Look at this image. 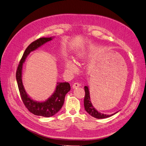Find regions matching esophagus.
Masks as SVG:
<instances>
[{"instance_id": "obj_1", "label": "esophagus", "mask_w": 146, "mask_h": 146, "mask_svg": "<svg viewBox=\"0 0 146 146\" xmlns=\"http://www.w3.org/2000/svg\"><path fill=\"white\" fill-rule=\"evenodd\" d=\"M80 86H81V84H80L79 82H75L73 84L72 87H73V88H76L79 87Z\"/></svg>"}]
</instances>
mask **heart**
I'll list each match as a JSON object with an SVG mask.
<instances>
[{
    "mask_svg": "<svg viewBox=\"0 0 146 146\" xmlns=\"http://www.w3.org/2000/svg\"><path fill=\"white\" fill-rule=\"evenodd\" d=\"M65 68H66V70L68 72H73L76 69V65H75L74 63L73 62V61L70 60H67V62H65Z\"/></svg>",
    "mask_w": 146,
    "mask_h": 146,
    "instance_id": "obj_1",
    "label": "heart"
}]
</instances>
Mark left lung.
<instances>
[{"label": "left lung", "mask_w": 146, "mask_h": 146, "mask_svg": "<svg viewBox=\"0 0 146 146\" xmlns=\"http://www.w3.org/2000/svg\"><path fill=\"white\" fill-rule=\"evenodd\" d=\"M84 90H85L86 93H85V97H84V107H85V110L89 115H90L93 117H96V118H98V119H103V118H106V117H109L118 112L117 111L113 114L109 115L106 114H103L100 112L98 111L92 106V104L90 101V92H89L88 87L87 86L84 87Z\"/></svg>", "instance_id": "obj_1"}]
</instances>
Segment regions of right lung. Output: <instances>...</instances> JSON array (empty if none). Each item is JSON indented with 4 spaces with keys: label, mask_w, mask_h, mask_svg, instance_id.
I'll use <instances>...</instances> for the list:
<instances>
[{
    "label": "right lung",
    "mask_w": 146,
    "mask_h": 146,
    "mask_svg": "<svg viewBox=\"0 0 146 146\" xmlns=\"http://www.w3.org/2000/svg\"><path fill=\"white\" fill-rule=\"evenodd\" d=\"M51 40V37H41L33 42L26 48L24 53L18 65L16 77L19 90L22 100L27 109L33 114L36 116L50 117L54 115L62 108L65 100V95L70 90V86L68 82L58 83L54 93L45 102L35 101L27 95L23 86L22 81V70L23 63L25 62L27 56L32 51H34L39 46Z\"/></svg>",
    "instance_id": "1"
}]
</instances>
